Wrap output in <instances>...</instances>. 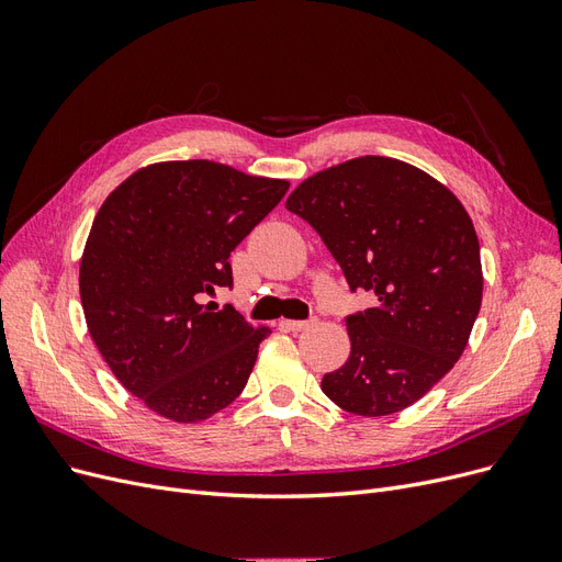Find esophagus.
Wrapping results in <instances>:
<instances>
[{"instance_id": "34e87169", "label": "esophagus", "mask_w": 562, "mask_h": 562, "mask_svg": "<svg viewBox=\"0 0 562 562\" xmlns=\"http://www.w3.org/2000/svg\"><path fill=\"white\" fill-rule=\"evenodd\" d=\"M314 323H316V318H307V321H293V318H285V321H281V328H285V330H293V333H300V330H304V328L314 326Z\"/></svg>"}]
</instances>
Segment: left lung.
I'll return each instance as SVG.
<instances>
[{
	"label": "left lung",
	"instance_id": "left-lung-1",
	"mask_svg": "<svg viewBox=\"0 0 562 562\" xmlns=\"http://www.w3.org/2000/svg\"><path fill=\"white\" fill-rule=\"evenodd\" d=\"M285 209L300 215L375 307L351 314V353L323 375L335 405L363 417L419 401L462 356L481 312L483 269L473 223L429 173L359 157L300 182Z\"/></svg>",
	"mask_w": 562,
	"mask_h": 562
}]
</instances>
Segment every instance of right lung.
<instances>
[{"label": "right lung", "instance_id": "obj_1", "mask_svg": "<svg viewBox=\"0 0 562 562\" xmlns=\"http://www.w3.org/2000/svg\"><path fill=\"white\" fill-rule=\"evenodd\" d=\"M291 182L206 159L149 164L100 206L79 265L91 339L114 378L178 424L241 394L269 328L203 297L232 288L229 255Z\"/></svg>", "mask_w": 562, "mask_h": 562}]
</instances>
